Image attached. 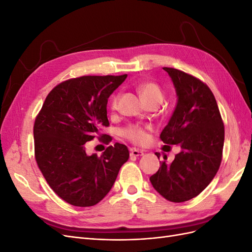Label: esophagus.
<instances>
[{"mask_svg":"<svg viewBox=\"0 0 252 252\" xmlns=\"http://www.w3.org/2000/svg\"><path fill=\"white\" fill-rule=\"evenodd\" d=\"M144 155V150H140V149H131L130 151V156L131 157H141Z\"/></svg>","mask_w":252,"mask_h":252,"instance_id":"obj_1","label":"esophagus"}]
</instances>
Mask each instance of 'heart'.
I'll use <instances>...</instances> for the list:
<instances>
[{"instance_id":"1","label":"heart","mask_w":252,"mask_h":252,"mask_svg":"<svg viewBox=\"0 0 252 252\" xmlns=\"http://www.w3.org/2000/svg\"><path fill=\"white\" fill-rule=\"evenodd\" d=\"M136 90H138V94H140L141 98L144 101L145 104L151 103V102L161 103L164 97V93L162 88L155 82L141 83L139 84L138 87H136ZM118 100H119V95H114L112 97L111 104H110L111 110L113 111L117 110ZM125 136L130 142L138 145H145L149 142L148 132L145 130L144 128L139 126H131L127 128L125 130Z\"/></svg>"}]
</instances>
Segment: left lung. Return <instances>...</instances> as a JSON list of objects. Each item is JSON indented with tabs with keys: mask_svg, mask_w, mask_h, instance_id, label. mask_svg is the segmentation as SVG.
Instances as JSON below:
<instances>
[{
	"mask_svg": "<svg viewBox=\"0 0 252 252\" xmlns=\"http://www.w3.org/2000/svg\"><path fill=\"white\" fill-rule=\"evenodd\" d=\"M163 69L173 83L178 101L159 138L167 145H179L181 151L171 163L159 162L149 180L166 200L181 203L199 195L215 178L225 130L216 97L206 84L174 68Z\"/></svg>",
	"mask_w": 252,
	"mask_h": 252,
	"instance_id": "obj_1",
	"label": "left lung"
}]
</instances>
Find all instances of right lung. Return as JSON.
<instances>
[{"label": "right lung", "mask_w": 252, "mask_h": 252, "mask_svg": "<svg viewBox=\"0 0 252 252\" xmlns=\"http://www.w3.org/2000/svg\"><path fill=\"white\" fill-rule=\"evenodd\" d=\"M127 78L86 75L59 84L45 100L33 126L35 161L45 180L61 199L78 207L102 201L129 158L128 148L116 143L101 157L88 156L85 144L109 126L108 97Z\"/></svg>", "instance_id": "right-lung-1"}]
</instances>
